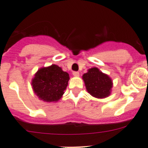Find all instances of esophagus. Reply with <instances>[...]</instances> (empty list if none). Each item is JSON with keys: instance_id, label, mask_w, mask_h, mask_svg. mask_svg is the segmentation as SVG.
I'll return each instance as SVG.
<instances>
[{"instance_id": "1", "label": "esophagus", "mask_w": 148, "mask_h": 148, "mask_svg": "<svg viewBox=\"0 0 148 148\" xmlns=\"http://www.w3.org/2000/svg\"><path fill=\"white\" fill-rule=\"evenodd\" d=\"M73 75H74V77H78V76L79 75V71H74V72H73Z\"/></svg>"}]
</instances>
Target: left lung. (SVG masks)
<instances>
[{
  "label": "left lung",
  "instance_id": "8db88e82",
  "mask_svg": "<svg viewBox=\"0 0 148 148\" xmlns=\"http://www.w3.org/2000/svg\"><path fill=\"white\" fill-rule=\"evenodd\" d=\"M87 92L96 98H105L110 95L112 87V79L97 68L88 70L82 76Z\"/></svg>",
  "mask_w": 148,
  "mask_h": 148
}]
</instances>
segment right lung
I'll return each instance as SVG.
<instances>
[{
	"label": "right lung",
	"instance_id": "1",
	"mask_svg": "<svg viewBox=\"0 0 148 148\" xmlns=\"http://www.w3.org/2000/svg\"><path fill=\"white\" fill-rule=\"evenodd\" d=\"M69 75L62 68L53 64L41 68L32 79L34 93L46 102H56L61 99L68 85Z\"/></svg>",
	"mask_w": 148,
	"mask_h": 148
}]
</instances>
